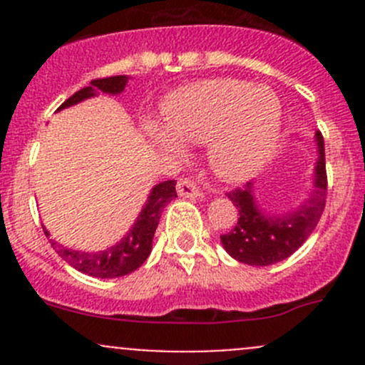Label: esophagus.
I'll return each mask as SVG.
<instances>
[{"mask_svg":"<svg viewBox=\"0 0 365 365\" xmlns=\"http://www.w3.org/2000/svg\"><path fill=\"white\" fill-rule=\"evenodd\" d=\"M176 190H178V194L182 197H197L200 196V189L196 187V183L192 182V180L189 178H180L178 183H176Z\"/></svg>","mask_w":365,"mask_h":365,"instance_id":"34e87169","label":"esophagus"}]
</instances>
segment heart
<instances>
[{"label":"heart","instance_id":"obj_1","mask_svg":"<svg viewBox=\"0 0 365 365\" xmlns=\"http://www.w3.org/2000/svg\"><path fill=\"white\" fill-rule=\"evenodd\" d=\"M164 128L146 125L165 150L178 141L206 145V160L219 178L245 182L264 168L277 148L282 108L267 86L240 79H206L173 91L162 106Z\"/></svg>","mask_w":365,"mask_h":365}]
</instances>
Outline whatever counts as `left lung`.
<instances>
[{
    "label": "left lung",
    "instance_id": "1",
    "mask_svg": "<svg viewBox=\"0 0 365 365\" xmlns=\"http://www.w3.org/2000/svg\"><path fill=\"white\" fill-rule=\"evenodd\" d=\"M314 141L318 160L312 171V190L295 210L268 213L257 203L256 187L251 182L227 194L240 215L230 233L220 235L222 247L231 257L252 267H268L292 256L314 231L327 197L325 143L319 132L314 134Z\"/></svg>",
    "mask_w": 365,
    "mask_h": 365
}]
</instances>
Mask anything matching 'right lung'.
I'll list each match as a JSON object with an SVG mask.
<instances>
[{"instance_id": "obj_1", "label": "right lung", "mask_w": 365, "mask_h": 365, "mask_svg": "<svg viewBox=\"0 0 365 365\" xmlns=\"http://www.w3.org/2000/svg\"><path fill=\"white\" fill-rule=\"evenodd\" d=\"M128 83L127 76H113L106 77V79H95L91 81L90 86L83 88V90L76 91L72 97L67 98L63 104L58 108L61 109L76 106L79 102L86 101V98L97 97L98 93H109V95H120L125 90ZM176 182L175 180H165V182L157 183L148 194V200L143 205V210L139 212L138 219L132 224L128 233L121 238L118 244L111 245L106 251L98 252H88V251H73V249L65 247V245L58 244L56 240L51 238V245L53 249L63 257L65 261L79 270L81 274L91 275V277L98 279H114L123 277V275L132 274L138 270L146 257L152 252V242L153 235H155L157 226H159V219L162 208L176 197ZM46 237L49 238V231L43 227Z\"/></svg>"}]
</instances>
